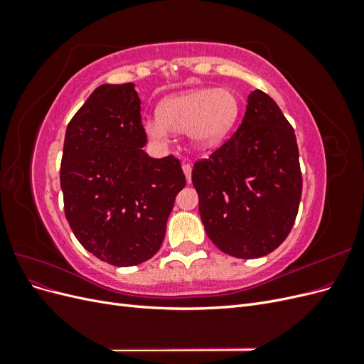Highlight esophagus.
<instances>
[{
  "instance_id": "1",
  "label": "esophagus",
  "mask_w": 364,
  "mask_h": 364,
  "mask_svg": "<svg viewBox=\"0 0 364 364\" xmlns=\"http://www.w3.org/2000/svg\"><path fill=\"white\" fill-rule=\"evenodd\" d=\"M182 170H183V173H185V176H186V182H191V165L190 164H183L182 165Z\"/></svg>"
}]
</instances>
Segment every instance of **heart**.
Listing matches in <instances>:
<instances>
[{"instance_id":"obj_1","label":"heart","mask_w":364,"mask_h":364,"mask_svg":"<svg viewBox=\"0 0 364 364\" xmlns=\"http://www.w3.org/2000/svg\"><path fill=\"white\" fill-rule=\"evenodd\" d=\"M240 111L237 95L225 87H199L174 94L161 102L158 117L147 118L144 130L150 139L164 142L170 132L185 134L199 150L222 144L234 127Z\"/></svg>"}]
</instances>
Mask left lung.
Masks as SVG:
<instances>
[{"label":"left lung","instance_id":"1","mask_svg":"<svg viewBox=\"0 0 364 364\" xmlns=\"http://www.w3.org/2000/svg\"><path fill=\"white\" fill-rule=\"evenodd\" d=\"M191 181L209 240L235 258H259L277 249L294 225L302 194L294 129L272 97L252 91L235 134Z\"/></svg>","mask_w":364,"mask_h":364}]
</instances>
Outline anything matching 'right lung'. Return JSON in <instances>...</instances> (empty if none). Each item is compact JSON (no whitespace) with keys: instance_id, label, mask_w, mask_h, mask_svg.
I'll list each match as a JSON object with an SVG mask.
<instances>
[{"instance_id":"add662e5","label":"right lung","mask_w":364,"mask_h":364,"mask_svg":"<svg viewBox=\"0 0 364 364\" xmlns=\"http://www.w3.org/2000/svg\"><path fill=\"white\" fill-rule=\"evenodd\" d=\"M134 83L102 85L67 127L60 162L65 217L79 243L129 267L159 250L186 181L173 155L150 158Z\"/></svg>"}]
</instances>
